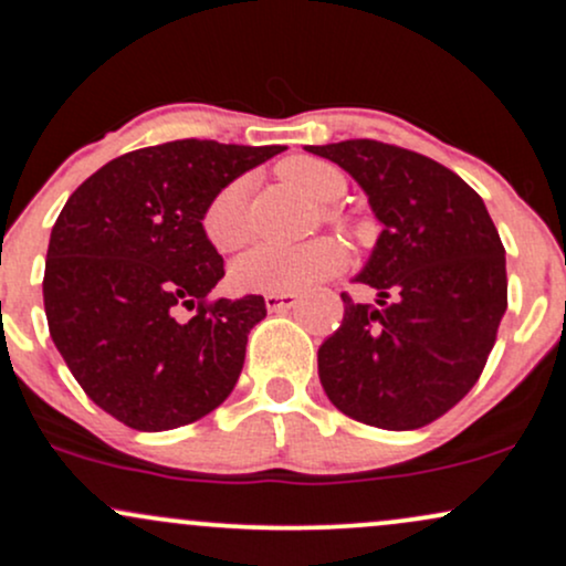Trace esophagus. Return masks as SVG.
I'll list each match as a JSON object with an SVG mask.
<instances>
[{"label": "esophagus", "mask_w": 566, "mask_h": 566, "mask_svg": "<svg viewBox=\"0 0 566 566\" xmlns=\"http://www.w3.org/2000/svg\"><path fill=\"white\" fill-rule=\"evenodd\" d=\"M264 304L270 313H281V310H291L300 304V296L296 294H266Z\"/></svg>", "instance_id": "esophagus-1"}]
</instances>
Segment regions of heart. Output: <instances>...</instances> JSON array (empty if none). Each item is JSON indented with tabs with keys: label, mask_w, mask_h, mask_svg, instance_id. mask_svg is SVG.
I'll return each mask as SVG.
<instances>
[{
	"label": "heart",
	"mask_w": 566,
	"mask_h": 566,
	"mask_svg": "<svg viewBox=\"0 0 566 566\" xmlns=\"http://www.w3.org/2000/svg\"><path fill=\"white\" fill-rule=\"evenodd\" d=\"M281 176L302 189L315 202H334L345 195L347 179L339 168L317 157H289L281 163ZM326 221L355 232L347 213L326 208ZM200 227L216 251L232 253L243 249L251 238L249 221V181L232 179L208 198L200 213ZM347 264V249L336 238H315L302 245L264 243L243 253L232 264L230 281L238 291L251 294H296L310 285L336 275Z\"/></svg>",
	"instance_id": "obj_1"
}]
</instances>
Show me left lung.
I'll return each instance as SVG.
<instances>
[{
	"mask_svg": "<svg viewBox=\"0 0 566 566\" xmlns=\"http://www.w3.org/2000/svg\"><path fill=\"white\" fill-rule=\"evenodd\" d=\"M364 187L385 230L355 281L379 307L342 294V326L317 350L342 415L382 430L424 428L471 392L507 307L505 249L484 200L454 170L396 144L307 146Z\"/></svg>",
	"mask_w": 566,
	"mask_h": 566,
	"instance_id": "1",
	"label": "left lung"
}]
</instances>
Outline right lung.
Segmentation results:
<instances>
[{
    "mask_svg": "<svg viewBox=\"0 0 566 566\" xmlns=\"http://www.w3.org/2000/svg\"><path fill=\"white\" fill-rule=\"evenodd\" d=\"M281 151L200 138L146 146L66 200L50 232L44 315L69 371L114 420L160 433L232 392L266 304L211 300L224 259L200 213L216 189Z\"/></svg>",
    "mask_w": 566,
    "mask_h": 566,
    "instance_id": "right-lung-1",
    "label": "right lung"
}]
</instances>
